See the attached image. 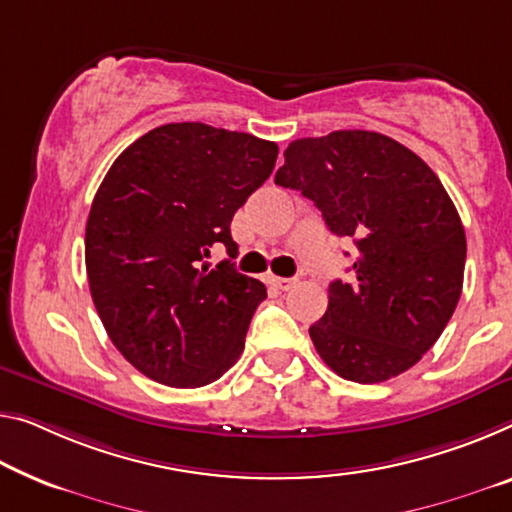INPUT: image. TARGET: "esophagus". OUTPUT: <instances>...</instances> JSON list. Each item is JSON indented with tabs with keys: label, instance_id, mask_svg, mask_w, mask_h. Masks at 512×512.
Returning a JSON list of instances; mask_svg holds the SVG:
<instances>
[{
	"label": "esophagus",
	"instance_id": "esophagus-1",
	"mask_svg": "<svg viewBox=\"0 0 512 512\" xmlns=\"http://www.w3.org/2000/svg\"><path fill=\"white\" fill-rule=\"evenodd\" d=\"M270 283L277 290H290V288L295 286L293 279H283V277H270Z\"/></svg>",
	"mask_w": 512,
	"mask_h": 512
}]
</instances>
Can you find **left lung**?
<instances>
[{
    "mask_svg": "<svg viewBox=\"0 0 512 512\" xmlns=\"http://www.w3.org/2000/svg\"><path fill=\"white\" fill-rule=\"evenodd\" d=\"M274 183L316 203L329 231L355 240L352 279L329 283L309 327L322 361L375 384L412 368L442 336L462 293L467 238L426 162L380 132L297 139Z\"/></svg>",
    "mask_w": 512,
    "mask_h": 512,
    "instance_id": "obj_1",
    "label": "left lung"
}]
</instances>
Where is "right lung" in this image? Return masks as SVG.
<instances>
[{
    "mask_svg": "<svg viewBox=\"0 0 512 512\" xmlns=\"http://www.w3.org/2000/svg\"><path fill=\"white\" fill-rule=\"evenodd\" d=\"M279 146L206 123L160 125L116 157L86 222V274L121 355L167 387H206L240 359L258 279L215 245L235 249L231 219L270 178Z\"/></svg>",
    "mask_w": 512,
    "mask_h": 512,
    "instance_id": "1",
    "label": "right lung"
}]
</instances>
